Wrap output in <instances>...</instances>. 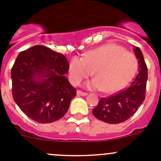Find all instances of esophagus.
I'll return each instance as SVG.
<instances>
[{"label":"esophagus","instance_id":"obj_1","mask_svg":"<svg viewBox=\"0 0 161 161\" xmlns=\"http://www.w3.org/2000/svg\"><path fill=\"white\" fill-rule=\"evenodd\" d=\"M77 95L82 96V97H85V96H87L86 92H84L81 90H77Z\"/></svg>","mask_w":161,"mask_h":161}]
</instances>
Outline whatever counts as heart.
<instances>
[{"label":"heart","mask_w":161,"mask_h":161,"mask_svg":"<svg viewBox=\"0 0 161 161\" xmlns=\"http://www.w3.org/2000/svg\"><path fill=\"white\" fill-rule=\"evenodd\" d=\"M137 68V59L132 53L125 51L119 45L108 43L90 50L84 58H71L69 71L74 85L79 84L92 73L95 78L87 82L86 86L91 90L113 93L129 83Z\"/></svg>","instance_id":"b5f03b06"}]
</instances>
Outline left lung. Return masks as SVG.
<instances>
[{
  "label": "left lung",
  "instance_id": "obj_1",
  "mask_svg": "<svg viewBox=\"0 0 161 161\" xmlns=\"http://www.w3.org/2000/svg\"><path fill=\"white\" fill-rule=\"evenodd\" d=\"M138 60L139 72L131 85L124 90L109 97L101 98L92 110V114L97 119L108 124L124 122L131 118L145 100L147 67L143 54L137 47L133 48Z\"/></svg>",
  "mask_w": 161,
  "mask_h": 161
}]
</instances>
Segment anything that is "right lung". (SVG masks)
I'll return each mask as SVG.
<instances>
[{
    "instance_id": "right-lung-1",
    "label": "right lung",
    "mask_w": 161,
    "mask_h": 161,
    "mask_svg": "<svg viewBox=\"0 0 161 161\" xmlns=\"http://www.w3.org/2000/svg\"><path fill=\"white\" fill-rule=\"evenodd\" d=\"M69 64L62 53L36 45L19 53L11 69L12 96L25 115L47 124L63 118L76 90L64 75Z\"/></svg>"
}]
</instances>
